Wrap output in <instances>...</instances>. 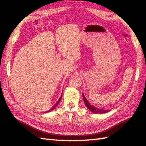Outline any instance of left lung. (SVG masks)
<instances>
[{
    "label": "left lung",
    "instance_id": "1",
    "mask_svg": "<svg viewBox=\"0 0 146 146\" xmlns=\"http://www.w3.org/2000/svg\"><path fill=\"white\" fill-rule=\"evenodd\" d=\"M82 97L83 98V101H84V103L86 106V107H87L90 110V111H92V112L94 113H107L108 111H110V110L102 109V108H98L97 107L94 106V105H92L87 100V99L86 98V97H85V95L83 94H82Z\"/></svg>",
    "mask_w": 146,
    "mask_h": 146
}]
</instances>
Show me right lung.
Wrapping results in <instances>:
<instances>
[{
	"mask_svg": "<svg viewBox=\"0 0 146 146\" xmlns=\"http://www.w3.org/2000/svg\"><path fill=\"white\" fill-rule=\"evenodd\" d=\"M61 97H62V96H61V97L60 98V99H59V100H58V101L56 102V104L54 105V106L53 107H52L51 108V109L50 110H49L48 111H46V112L45 113H48V112H50V111H51L52 110H53L54 109V108H56V107H57V105H58V104H59V103H60V101H61Z\"/></svg>",
	"mask_w": 146,
	"mask_h": 146,
	"instance_id": "right-lung-1",
	"label": "right lung"
}]
</instances>
